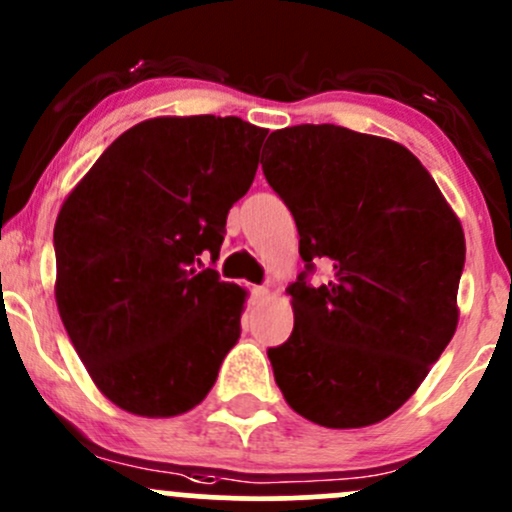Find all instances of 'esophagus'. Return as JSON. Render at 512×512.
I'll return each instance as SVG.
<instances>
[{"mask_svg":"<svg viewBox=\"0 0 512 512\" xmlns=\"http://www.w3.org/2000/svg\"><path fill=\"white\" fill-rule=\"evenodd\" d=\"M250 293H252V301L260 303V301H264V298L269 296V289H267V286H252Z\"/></svg>","mask_w":512,"mask_h":512,"instance_id":"1","label":"esophagus"}]
</instances>
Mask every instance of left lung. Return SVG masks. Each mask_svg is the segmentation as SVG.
I'll list each match as a JSON object with an SVG mask.
<instances>
[{
    "label": "left lung",
    "mask_w": 512,
    "mask_h": 512,
    "mask_svg": "<svg viewBox=\"0 0 512 512\" xmlns=\"http://www.w3.org/2000/svg\"><path fill=\"white\" fill-rule=\"evenodd\" d=\"M262 151L296 219L305 272L289 286L291 337L267 351L289 407L361 428L402 407L450 344L464 233L421 161L337 125L276 129ZM315 261L331 279L313 287Z\"/></svg>",
    "instance_id": "1"
}]
</instances>
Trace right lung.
<instances>
[{"instance_id":"right-lung-1","label":"right lung","mask_w":512,"mask_h":512,"mask_svg":"<svg viewBox=\"0 0 512 512\" xmlns=\"http://www.w3.org/2000/svg\"><path fill=\"white\" fill-rule=\"evenodd\" d=\"M267 129L154 117L115 139L55 223L57 310L98 390L137 416L197 407L240 337L245 291L214 267Z\"/></svg>"}]
</instances>
